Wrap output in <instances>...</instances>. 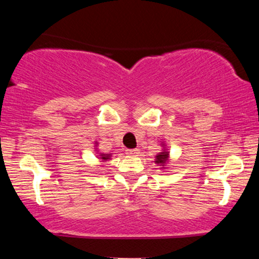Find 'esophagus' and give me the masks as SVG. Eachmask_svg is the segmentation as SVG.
Here are the masks:
<instances>
[{"label":"esophagus","mask_w":259,"mask_h":259,"mask_svg":"<svg viewBox=\"0 0 259 259\" xmlns=\"http://www.w3.org/2000/svg\"><path fill=\"white\" fill-rule=\"evenodd\" d=\"M126 151H127V154H130V155L139 154V149H137V148H135V149H129V150H126Z\"/></svg>","instance_id":"34e87169"}]
</instances>
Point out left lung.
<instances>
[{
  "label": "left lung",
  "mask_w": 259,
  "mask_h": 259,
  "mask_svg": "<svg viewBox=\"0 0 259 259\" xmlns=\"http://www.w3.org/2000/svg\"><path fill=\"white\" fill-rule=\"evenodd\" d=\"M167 157H168V153H161L158 154L156 156V163H160V164H164L165 161H167Z\"/></svg>",
  "instance_id": "left-lung-1"
}]
</instances>
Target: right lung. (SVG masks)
<instances>
[{
	"mask_svg": "<svg viewBox=\"0 0 259 259\" xmlns=\"http://www.w3.org/2000/svg\"><path fill=\"white\" fill-rule=\"evenodd\" d=\"M102 158H103V160H108V158H109V155H103Z\"/></svg>",
	"mask_w": 259,
	"mask_h": 259,
	"instance_id": "right-lung-1",
	"label": "right lung"
}]
</instances>
